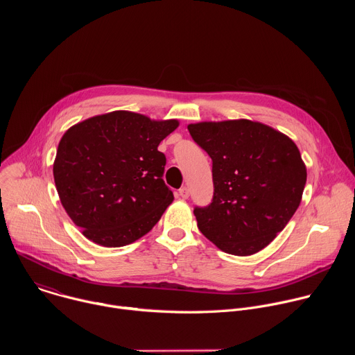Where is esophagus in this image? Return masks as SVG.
I'll use <instances>...</instances> for the list:
<instances>
[{"mask_svg":"<svg viewBox=\"0 0 355 355\" xmlns=\"http://www.w3.org/2000/svg\"><path fill=\"white\" fill-rule=\"evenodd\" d=\"M178 195L182 198V199H188L189 196V189L187 187H182L180 191H178Z\"/></svg>","mask_w":355,"mask_h":355,"instance_id":"1","label":"esophagus"}]
</instances>
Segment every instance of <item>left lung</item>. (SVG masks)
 <instances>
[{
	"label": "left lung",
	"mask_w": 355,
	"mask_h": 355,
	"mask_svg": "<svg viewBox=\"0 0 355 355\" xmlns=\"http://www.w3.org/2000/svg\"><path fill=\"white\" fill-rule=\"evenodd\" d=\"M212 159L214 198L193 209L198 227L222 251L251 256L296 212L306 184L299 148L284 133L248 119L188 125Z\"/></svg>",
	"instance_id": "left-lung-1"
}]
</instances>
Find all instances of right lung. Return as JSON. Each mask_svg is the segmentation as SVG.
Masks as SVG:
<instances>
[{
    "mask_svg": "<svg viewBox=\"0 0 355 355\" xmlns=\"http://www.w3.org/2000/svg\"><path fill=\"white\" fill-rule=\"evenodd\" d=\"M178 121L114 111L71 126L62 137L53 175L63 208L83 234L122 247L148 233L174 195L163 180L160 141Z\"/></svg>",
    "mask_w": 355,
    "mask_h": 355,
    "instance_id": "add662e5",
    "label": "right lung"
}]
</instances>
